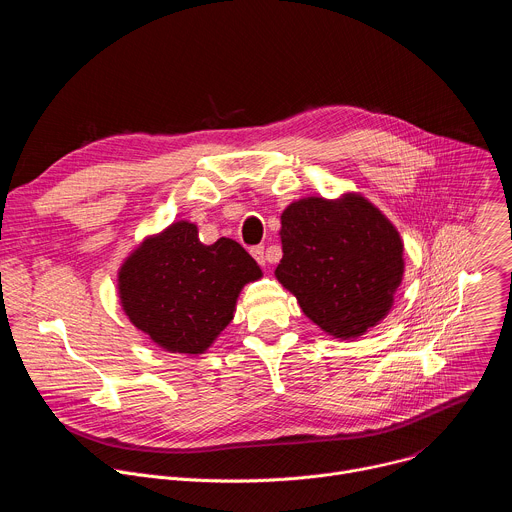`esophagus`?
<instances>
[{
	"label": "esophagus",
	"mask_w": 512,
	"mask_h": 512,
	"mask_svg": "<svg viewBox=\"0 0 512 512\" xmlns=\"http://www.w3.org/2000/svg\"><path fill=\"white\" fill-rule=\"evenodd\" d=\"M251 255L255 257V261H257L259 265H265V247H263V245L253 247V249H251Z\"/></svg>",
	"instance_id": "esophagus-1"
}]
</instances>
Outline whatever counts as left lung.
Instances as JSON below:
<instances>
[{
  "label": "left lung",
  "mask_w": 512,
  "mask_h": 512,
  "mask_svg": "<svg viewBox=\"0 0 512 512\" xmlns=\"http://www.w3.org/2000/svg\"><path fill=\"white\" fill-rule=\"evenodd\" d=\"M279 235L275 277L324 332L356 338L389 314L403 277V243L367 198L291 202Z\"/></svg>",
  "instance_id": "obj_1"
}]
</instances>
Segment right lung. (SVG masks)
Returning <instances> with one entry per match:
<instances>
[{
  "label": "right lung",
  "mask_w": 512,
  "mask_h": 512,
  "mask_svg": "<svg viewBox=\"0 0 512 512\" xmlns=\"http://www.w3.org/2000/svg\"><path fill=\"white\" fill-rule=\"evenodd\" d=\"M257 261L233 239L202 245L180 221L145 239L119 269V298L135 328L170 352L202 354L233 320Z\"/></svg>",
  "instance_id": "add662e5"
}]
</instances>
